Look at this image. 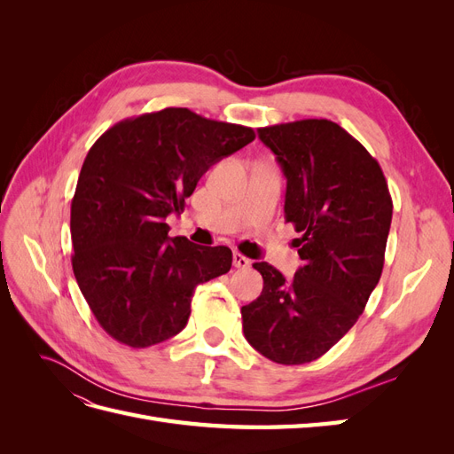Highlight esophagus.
I'll use <instances>...</instances> for the list:
<instances>
[{
  "instance_id": "esophagus-1",
  "label": "esophagus",
  "mask_w": 454,
  "mask_h": 454,
  "mask_svg": "<svg viewBox=\"0 0 454 454\" xmlns=\"http://www.w3.org/2000/svg\"><path fill=\"white\" fill-rule=\"evenodd\" d=\"M232 263H235L237 269H248L252 265V261L248 257H244L242 254L232 255Z\"/></svg>"
}]
</instances>
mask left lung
I'll return each mask as SVG.
<instances>
[{
  "label": "left lung",
  "instance_id": "1",
  "mask_svg": "<svg viewBox=\"0 0 454 454\" xmlns=\"http://www.w3.org/2000/svg\"><path fill=\"white\" fill-rule=\"evenodd\" d=\"M286 176V222L303 259L294 278L261 261L263 292L242 307V329L265 358L318 360L360 318L379 284L392 197L379 162L337 122L303 119L257 129Z\"/></svg>",
  "mask_w": 454,
  "mask_h": 454
}]
</instances>
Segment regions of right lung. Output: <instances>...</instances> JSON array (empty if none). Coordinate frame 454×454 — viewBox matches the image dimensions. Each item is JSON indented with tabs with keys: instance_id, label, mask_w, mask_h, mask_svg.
<instances>
[{
	"instance_id": "obj_1",
	"label": "right lung",
	"mask_w": 454,
	"mask_h": 454,
	"mask_svg": "<svg viewBox=\"0 0 454 454\" xmlns=\"http://www.w3.org/2000/svg\"><path fill=\"white\" fill-rule=\"evenodd\" d=\"M255 140L250 127L167 107L94 142L72 200V267L104 332L132 348L177 335L199 284L229 272L227 246L168 237L167 217L212 164Z\"/></svg>"
}]
</instances>
